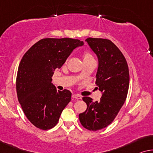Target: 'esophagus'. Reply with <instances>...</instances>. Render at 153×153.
Instances as JSON below:
<instances>
[{
    "label": "esophagus",
    "instance_id": "1",
    "mask_svg": "<svg viewBox=\"0 0 153 153\" xmlns=\"http://www.w3.org/2000/svg\"><path fill=\"white\" fill-rule=\"evenodd\" d=\"M72 97L74 98H76V99H81L82 98V96L79 95H77V94H73Z\"/></svg>",
    "mask_w": 153,
    "mask_h": 153
}]
</instances>
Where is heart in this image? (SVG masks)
Listing matches in <instances>:
<instances>
[{
    "instance_id": "heart-1",
    "label": "heart",
    "mask_w": 153,
    "mask_h": 153,
    "mask_svg": "<svg viewBox=\"0 0 153 153\" xmlns=\"http://www.w3.org/2000/svg\"><path fill=\"white\" fill-rule=\"evenodd\" d=\"M84 59H93V56L89 53H85L84 54Z\"/></svg>"
}]
</instances>
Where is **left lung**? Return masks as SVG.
Masks as SVG:
<instances>
[{
    "label": "left lung",
    "instance_id": "left-lung-1",
    "mask_svg": "<svg viewBox=\"0 0 153 153\" xmlns=\"http://www.w3.org/2000/svg\"><path fill=\"white\" fill-rule=\"evenodd\" d=\"M85 41L98 57L96 84L102 94L99 102L87 96L82 98L87 108L79 114V119L84 128L96 131L109 126L123 105L130 75L124 55L110 40L89 37Z\"/></svg>",
    "mask_w": 153,
    "mask_h": 153
}]
</instances>
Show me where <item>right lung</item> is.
<instances>
[{"instance_id": "obj_1", "label": "right lung", "mask_w": 153, "mask_h": 153, "mask_svg": "<svg viewBox=\"0 0 153 153\" xmlns=\"http://www.w3.org/2000/svg\"><path fill=\"white\" fill-rule=\"evenodd\" d=\"M83 45V42L71 38L43 39L21 59L16 77L17 96L25 115L36 128L46 130L55 127L71 101V91L56 89L52 76L73 51Z\"/></svg>"}]
</instances>
